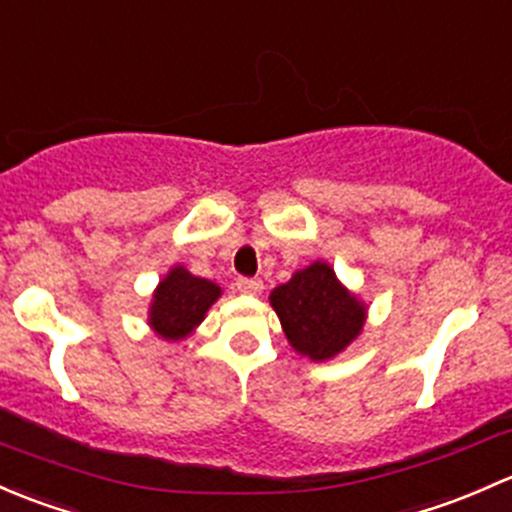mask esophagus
I'll return each mask as SVG.
<instances>
[{
	"label": "esophagus",
	"mask_w": 512,
	"mask_h": 512,
	"mask_svg": "<svg viewBox=\"0 0 512 512\" xmlns=\"http://www.w3.org/2000/svg\"><path fill=\"white\" fill-rule=\"evenodd\" d=\"M236 291L244 295H261L263 281H258V278H239V281H236Z\"/></svg>",
	"instance_id": "1"
}]
</instances>
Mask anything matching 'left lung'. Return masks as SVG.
I'll return each mask as SVG.
<instances>
[{"instance_id": "8db88e82", "label": "left lung", "mask_w": 512, "mask_h": 512, "mask_svg": "<svg viewBox=\"0 0 512 512\" xmlns=\"http://www.w3.org/2000/svg\"><path fill=\"white\" fill-rule=\"evenodd\" d=\"M268 300L293 350L313 362L333 360L347 350L367 320V303L337 278L328 261L295 271Z\"/></svg>"}]
</instances>
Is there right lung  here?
Listing matches in <instances>:
<instances>
[{"instance_id": "obj_1", "label": "right lung", "mask_w": 512, "mask_h": 512, "mask_svg": "<svg viewBox=\"0 0 512 512\" xmlns=\"http://www.w3.org/2000/svg\"><path fill=\"white\" fill-rule=\"evenodd\" d=\"M219 298V283L194 276L182 263H177L152 291L147 325H150L152 333L167 342L187 340L202 325L209 308Z\"/></svg>"}]
</instances>
